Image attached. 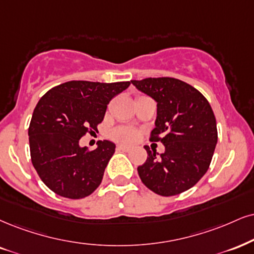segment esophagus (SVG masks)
I'll use <instances>...</instances> for the list:
<instances>
[{"instance_id":"1","label":"esophagus","mask_w":254,"mask_h":254,"mask_svg":"<svg viewBox=\"0 0 254 254\" xmlns=\"http://www.w3.org/2000/svg\"><path fill=\"white\" fill-rule=\"evenodd\" d=\"M117 148L119 149V151H124V152L130 151V147H128V146H126V145H118Z\"/></svg>"}]
</instances>
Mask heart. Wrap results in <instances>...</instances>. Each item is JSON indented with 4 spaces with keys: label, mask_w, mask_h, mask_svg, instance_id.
Returning a JSON list of instances; mask_svg holds the SVG:
<instances>
[{
    "label": "heart",
    "mask_w": 254,
    "mask_h": 254,
    "mask_svg": "<svg viewBox=\"0 0 254 254\" xmlns=\"http://www.w3.org/2000/svg\"><path fill=\"white\" fill-rule=\"evenodd\" d=\"M139 133L130 127H118L112 132V137L119 142L132 143L136 141Z\"/></svg>",
    "instance_id": "b5f03b06"
}]
</instances>
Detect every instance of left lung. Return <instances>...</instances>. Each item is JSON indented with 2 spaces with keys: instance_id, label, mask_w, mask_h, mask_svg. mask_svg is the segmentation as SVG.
<instances>
[{
  "instance_id": "left-lung-1",
  "label": "left lung",
  "mask_w": 254,
  "mask_h": 254,
  "mask_svg": "<svg viewBox=\"0 0 254 254\" xmlns=\"http://www.w3.org/2000/svg\"><path fill=\"white\" fill-rule=\"evenodd\" d=\"M130 82L155 100L156 120L151 141L165 146V152L159 156L145 146L147 160L137 167L140 179L162 196L190 190L207 172L218 141L211 105L198 89L174 77Z\"/></svg>"
}]
</instances>
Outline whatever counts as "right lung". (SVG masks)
Listing matches in <instances>:
<instances>
[{
    "mask_svg": "<svg viewBox=\"0 0 254 254\" xmlns=\"http://www.w3.org/2000/svg\"><path fill=\"white\" fill-rule=\"evenodd\" d=\"M129 84L68 81L37 102L28 129L31 162L41 180L58 195L82 199L101 184L115 145L103 140L89 151L79 141L98 130L109 101Z\"/></svg>",
    "mask_w": 254,
    "mask_h": 254,
    "instance_id": "1",
    "label": "right lung"
}]
</instances>
